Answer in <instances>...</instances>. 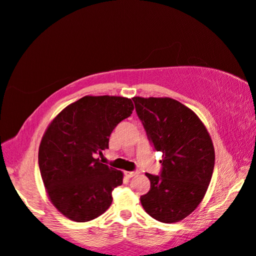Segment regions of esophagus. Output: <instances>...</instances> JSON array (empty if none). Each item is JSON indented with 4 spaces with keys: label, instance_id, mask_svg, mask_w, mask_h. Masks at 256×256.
<instances>
[{
    "label": "esophagus",
    "instance_id": "obj_1",
    "mask_svg": "<svg viewBox=\"0 0 256 256\" xmlns=\"http://www.w3.org/2000/svg\"><path fill=\"white\" fill-rule=\"evenodd\" d=\"M138 172L137 171H132V172H125V176H128V178H132V176H137Z\"/></svg>",
    "mask_w": 256,
    "mask_h": 256
}]
</instances>
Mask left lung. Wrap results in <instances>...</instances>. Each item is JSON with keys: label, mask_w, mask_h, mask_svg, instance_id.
<instances>
[{"label": "left lung", "mask_w": 256, "mask_h": 256, "mask_svg": "<svg viewBox=\"0 0 256 256\" xmlns=\"http://www.w3.org/2000/svg\"><path fill=\"white\" fill-rule=\"evenodd\" d=\"M148 140L162 152L160 176L146 173L151 188L140 196L153 219L165 224L188 216L202 202L212 179L214 146L198 116L168 97H134Z\"/></svg>", "instance_id": "obj_1"}]
</instances>
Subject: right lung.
<instances>
[{
	"label": "right lung",
	"instance_id": "right-lung-1",
	"mask_svg": "<svg viewBox=\"0 0 256 256\" xmlns=\"http://www.w3.org/2000/svg\"><path fill=\"white\" fill-rule=\"evenodd\" d=\"M130 98L84 96L54 117L38 148V165L51 204L68 219L86 222L112 202L122 171L97 158L108 148L111 132L134 111Z\"/></svg>",
	"mask_w": 256,
	"mask_h": 256
}]
</instances>
